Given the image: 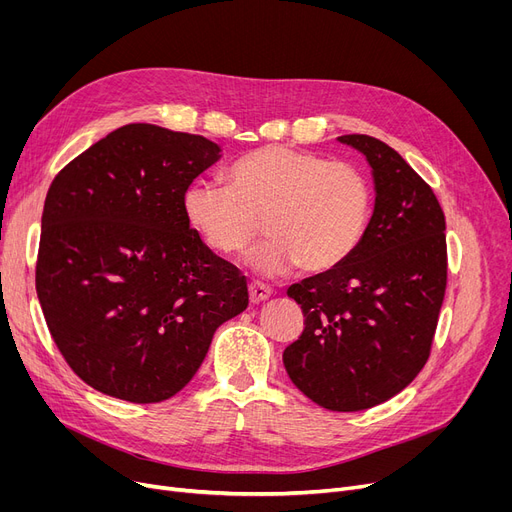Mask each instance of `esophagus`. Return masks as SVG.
I'll use <instances>...</instances> for the list:
<instances>
[{
	"label": "esophagus",
	"mask_w": 512,
	"mask_h": 512,
	"mask_svg": "<svg viewBox=\"0 0 512 512\" xmlns=\"http://www.w3.org/2000/svg\"><path fill=\"white\" fill-rule=\"evenodd\" d=\"M272 297V288L265 286V284H259V282H251L249 284V299L253 305L261 303V301H267Z\"/></svg>",
	"instance_id": "34e87169"
}]
</instances>
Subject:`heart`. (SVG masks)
Instances as JSON below:
<instances>
[{"label":"heart","instance_id":"obj_1","mask_svg":"<svg viewBox=\"0 0 512 512\" xmlns=\"http://www.w3.org/2000/svg\"><path fill=\"white\" fill-rule=\"evenodd\" d=\"M186 220L218 255H234L261 232L247 255L255 272L278 276L303 265L328 272L351 257L371 215L365 174L344 161L270 145L236 159L228 184L197 180L184 193Z\"/></svg>","mask_w":512,"mask_h":512}]
</instances>
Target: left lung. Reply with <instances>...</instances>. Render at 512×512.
Returning a JSON list of instances; mask_svg holds the SVG:
<instances>
[{
    "mask_svg": "<svg viewBox=\"0 0 512 512\" xmlns=\"http://www.w3.org/2000/svg\"><path fill=\"white\" fill-rule=\"evenodd\" d=\"M338 141L369 161L373 215L351 257L288 288L305 328L282 359L315 405L353 413L405 390L432 353L448 278L446 220L432 186L392 147L367 134Z\"/></svg>",
    "mask_w": 512,
    "mask_h": 512,
    "instance_id": "obj_1",
    "label": "left lung"
}]
</instances>
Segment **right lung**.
Wrapping results in <instances>:
<instances>
[{"instance_id":"1","label":"right lung","mask_w":512,"mask_h":512,"mask_svg":"<svg viewBox=\"0 0 512 512\" xmlns=\"http://www.w3.org/2000/svg\"><path fill=\"white\" fill-rule=\"evenodd\" d=\"M218 159L199 134L126 124L53 178L35 286L53 342L91 388L172 398L213 332L247 309V278L184 213L186 188Z\"/></svg>"}]
</instances>
